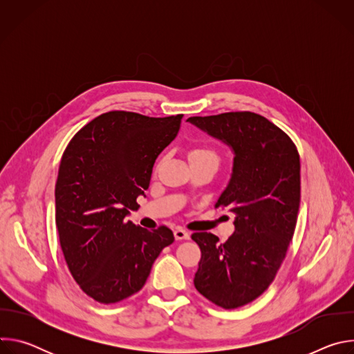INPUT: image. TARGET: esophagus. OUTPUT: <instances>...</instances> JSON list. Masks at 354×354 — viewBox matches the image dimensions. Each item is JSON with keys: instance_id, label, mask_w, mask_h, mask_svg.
<instances>
[{"instance_id": "1", "label": "esophagus", "mask_w": 354, "mask_h": 354, "mask_svg": "<svg viewBox=\"0 0 354 354\" xmlns=\"http://www.w3.org/2000/svg\"><path fill=\"white\" fill-rule=\"evenodd\" d=\"M174 235H175V239H176V241H186V239L190 238V234H189L187 231L182 230V228H176V230L174 231Z\"/></svg>"}]
</instances>
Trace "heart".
<instances>
[{"label":"heart","mask_w":354,"mask_h":354,"mask_svg":"<svg viewBox=\"0 0 354 354\" xmlns=\"http://www.w3.org/2000/svg\"><path fill=\"white\" fill-rule=\"evenodd\" d=\"M189 160L190 161H209L217 167L220 162V156L217 154L216 149L203 145V147L193 148L189 154Z\"/></svg>","instance_id":"1"}]
</instances>
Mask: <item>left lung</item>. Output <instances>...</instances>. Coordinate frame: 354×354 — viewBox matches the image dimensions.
<instances>
[{
    "label": "left lung",
    "mask_w": 354,
    "mask_h": 354,
    "mask_svg": "<svg viewBox=\"0 0 354 354\" xmlns=\"http://www.w3.org/2000/svg\"><path fill=\"white\" fill-rule=\"evenodd\" d=\"M189 123L223 141L234 153L232 172L216 207L234 214L224 242L194 232L201 259L196 290L225 310L257 299L286 258L299 209V156L291 138L252 112L194 116Z\"/></svg>",
    "instance_id": "left-lung-1"
}]
</instances>
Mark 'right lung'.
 Instances as JSON below:
<instances>
[{
	"instance_id": "right-lung-1",
	"label": "right lung",
	"mask_w": 354,
	"mask_h": 354,
	"mask_svg": "<svg viewBox=\"0 0 354 354\" xmlns=\"http://www.w3.org/2000/svg\"><path fill=\"white\" fill-rule=\"evenodd\" d=\"M183 115L148 118L115 111L95 118L70 141L56 182V225L68 269L82 291L102 304L142 288L153 263L175 238L127 221L149 186L157 157Z\"/></svg>"
}]
</instances>
